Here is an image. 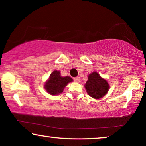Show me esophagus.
Returning <instances> with one entry per match:
<instances>
[{"label":"esophagus","mask_w":146,"mask_h":146,"mask_svg":"<svg viewBox=\"0 0 146 146\" xmlns=\"http://www.w3.org/2000/svg\"><path fill=\"white\" fill-rule=\"evenodd\" d=\"M73 80L76 82H80V78L79 77V76H76V77H75L73 78Z\"/></svg>","instance_id":"34e87169"}]
</instances>
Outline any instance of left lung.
Returning a JSON list of instances; mask_svg holds the SVG:
<instances>
[{
    "instance_id": "1",
    "label": "left lung",
    "mask_w": 146,
    "mask_h": 146,
    "mask_svg": "<svg viewBox=\"0 0 146 146\" xmlns=\"http://www.w3.org/2000/svg\"><path fill=\"white\" fill-rule=\"evenodd\" d=\"M85 88L90 97L98 99L106 95L110 89V85L107 80L101 77L98 73L93 72L88 76Z\"/></svg>"
}]
</instances>
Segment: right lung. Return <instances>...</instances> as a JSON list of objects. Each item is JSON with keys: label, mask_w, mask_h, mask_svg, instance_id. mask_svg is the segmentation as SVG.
<instances>
[{"label": "right lung", "mask_w": 146, "mask_h": 146, "mask_svg": "<svg viewBox=\"0 0 146 146\" xmlns=\"http://www.w3.org/2000/svg\"><path fill=\"white\" fill-rule=\"evenodd\" d=\"M73 79L70 76H62L59 71L55 70L51 74L46 81L44 88L51 95H57L62 93L64 88L68 83L72 82Z\"/></svg>", "instance_id": "right-lung-1"}]
</instances>
